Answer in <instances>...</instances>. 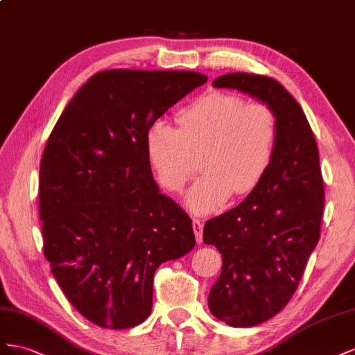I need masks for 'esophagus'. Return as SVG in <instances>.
Masks as SVG:
<instances>
[{"label": "esophagus", "mask_w": 355, "mask_h": 355, "mask_svg": "<svg viewBox=\"0 0 355 355\" xmlns=\"http://www.w3.org/2000/svg\"><path fill=\"white\" fill-rule=\"evenodd\" d=\"M193 230H195L196 241L200 244V242H202V230H204V223H202V220H199V218L193 220Z\"/></svg>", "instance_id": "obj_1"}]
</instances>
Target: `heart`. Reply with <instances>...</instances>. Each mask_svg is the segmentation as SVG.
<instances>
[{
	"label": "heart",
	"mask_w": 355,
	"mask_h": 355,
	"mask_svg": "<svg viewBox=\"0 0 355 355\" xmlns=\"http://www.w3.org/2000/svg\"><path fill=\"white\" fill-rule=\"evenodd\" d=\"M178 128L157 119L146 134V151L157 183L180 191L193 174L190 151L204 148V171L186 195L196 214H211L254 191L268 174L279 138L278 116L265 103L211 90L177 114Z\"/></svg>",
	"instance_id": "b5f03b06"
}]
</instances>
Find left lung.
<instances>
[{"label":"left lung","instance_id":"left-lung-1","mask_svg":"<svg viewBox=\"0 0 355 355\" xmlns=\"http://www.w3.org/2000/svg\"><path fill=\"white\" fill-rule=\"evenodd\" d=\"M212 85L260 99L279 123L275 156L260 186L204 226V242L223 254L209 311L232 327H252L290 302L318 244L324 209L318 146L302 107L277 80L230 73Z\"/></svg>","mask_w":355,"mask_h":355}]
</instances>
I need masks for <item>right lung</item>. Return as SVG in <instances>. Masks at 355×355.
<instances>
[{"mask_svg": "<svg viewBox=\"0 0 355 355\" xmlns=\"http://www.w3.org/2000/svg\"><path fill=\"white\" fill-rule=\"evenodd\" d=\"M207 80L193 71H101L47 139L40 165L44 256L71 305L99 327L143 322L156 269L195 247L190 217L151 174L146 134Z\"/></svg>", "mask_w": 355, "mask_h": 355, "instance_id": "add662e5", "label": "right lung"}]
</instances>
